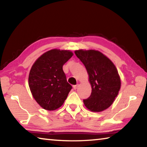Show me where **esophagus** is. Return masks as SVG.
Returning a JSON list of instances; mask_svg holds the SVG:
<instances>
[{"instance_id": "esophagus-1", "label": "esophagus", "mask_w": 147, "mask_h": 147, "mask_svg": "<svg viewBox=\"0 0 147 147\" xmlns=\"http://www.w3.org/2000/svg\"><path fill=\"white\" fill-rule=\"evenodd\" d=\"M78 84H76V85H74V86H73V88H74V89H77V88H78Z\"/></svg>"}]
</instances>
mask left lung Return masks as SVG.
<instances>
[{
  "label": "left lung",
  "mask_w": 147,
  "mask_h": 147,
  "mask_svg": "<svg viewBox=\"0 0 147 147\" xmlns=\"http://www.w3.org/2000/svg\"><path fill=\"white\" fill-rule=\"evenodd\" d=\"M74 53L85 65L91 85V95L84 100L86 108L92 111H101L109 108L121 88L115 66L98 51L79 50Z\"/></svg>",
  "instance_id": "1"
}]
</instances>
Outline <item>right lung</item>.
Masks as SVG:
<instances>
[{
  "label": "right lung",
  "mask_w": 147,
  "mask_h": 147,
  "mask_svg": "<svg viewBox=\"0 0 147 147\" xmlns=\"http://www.w3.org/2000/svg\"><path fill=\"white\" fill-rule=\"evenodd\" d=\"M73 55L69 51L51 50L32 67L28 78L30 89L37 102L47 110H55L61 106L72 89L63 65Z\"/></svg>",
  "instance_id": "right-lung-1"
}]
</instances>
